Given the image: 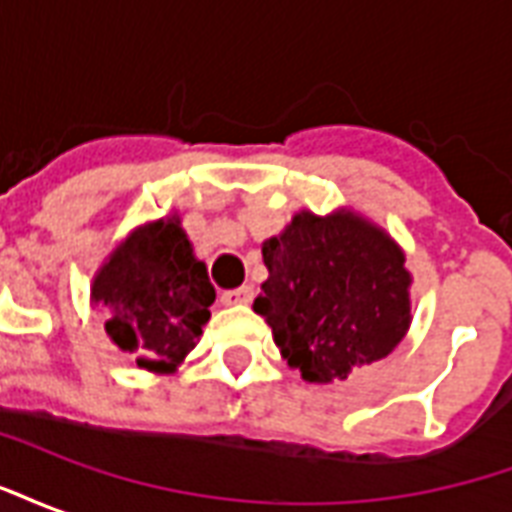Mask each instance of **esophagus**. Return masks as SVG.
<instances>
[{"label":"esophagus","mask_w":512,"mask_h":512,"mask_svg":"<svg viewBox=\"0 0 512 512\" xmlns=\"http://www.w3.org/2000/svg\"><path fill=\"white\" fill-rule=\"evenodd\" d=\"M224 307H238V304H249L252 301V288L244 285V288H235V290H224L222 299H219Z\"/></svg>","instance_id":"34e87169"}]
</instances>
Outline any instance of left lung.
<instances>
[{
	"mask_svg": "<svg viewBox=\"0 0 512 512\" xmlns=\"http://www.w3.org/2000/svg\"><path fill=\"white\" fill-rule=\"evenodd\" d=\"M268 279L255 312L271 326L288 367L332 384L381 362L411 326L406 252L384 227L351 208L299 211L263 241Z\"/></svg>",
	"mask_w": 512,
	"mask_h": 512,
	"instance_id": "left-lung-1",
	"label": "left lung"
}]
</instances>
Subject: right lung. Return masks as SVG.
<instances>
[{
	"label": "right lung",
	"instance_id": "1",
	"mask_svg": "<svg viewBox=\"0 0 512 512\" xmlns=\"http://www.w3.org/2000/svg\"><path fill=\"white\" fill-rule=\"evenodd\" d=\"M208 268L194 255L178 213L134 227L106 255L90 285L109 340L158 376L175 373L211 318Z\"/></svg>",
	"mask_w": 512,
	"mask_h": 512
}]
</instances>
